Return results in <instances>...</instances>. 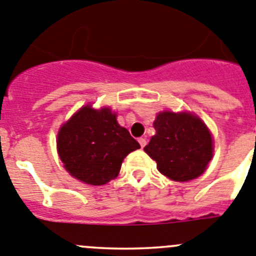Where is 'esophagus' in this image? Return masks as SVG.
<instances>
[{"label":"esophagus","mask_w":256,"mask_h":256,"mask_svg":"<svg viewBox=\"0 0 256 256\" xmlns=\"http://www.w3.org/2000/svg\"><path fill=\"white\" fill-rule=\"evenodd\" d=\"M138 142H140V147L142 148H144L146 144H147V140H146V138H140V140H138Z\"/></svg>","instance_id":"esophagus-1"}]
</instances>
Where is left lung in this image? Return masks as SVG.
Returning a JSON list of instances; mask_svg holds the SVG:
<instances>
[{
    "label": "left lung",
    "mask_w": 256,
    "mask_h": 256,
    "mask_svg": "<svg viewBox=\"0 0 256 256\" xmlns=\"http://www.w3.org/2000/svg\"><path fill=\"white\" fill-rule=\"evenodd\" d=\"M156 134L144 152L158 171L174 181H190L202 174L212 157V138L205 124L190 113L163 112L156 118Z\"/></svg>",
    "instance_id": "1"
}]
</instances>
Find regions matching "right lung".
<instances>
[{
    "mask_svg": "<svg viewBox=\"0 0 256 256\" xmlns=\"http://www.w3.org/2000/svg\"><path fill=\"white\" fill-rule=\"evenodd\" d=\"M138 148L140 143L119 126L109 108L84 106L58 136V152L66 171L94 186L116 178L124 158Z\"/></svg>",
    "mask_w": 256,
    "mask_h": 256,
    "instance_id": "1",
    "label": "right lung"
}]
</instances>
